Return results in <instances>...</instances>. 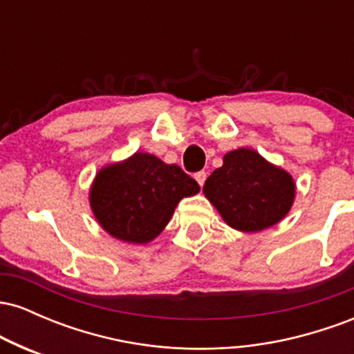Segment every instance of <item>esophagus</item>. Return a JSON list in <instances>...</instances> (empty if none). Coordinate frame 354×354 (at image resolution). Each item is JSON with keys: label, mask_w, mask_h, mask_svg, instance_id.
I'll return each instance as SVG.
<instances>
[{"label": "esophagus", "mask_w": 354, "mask_h": 354, "mask_svg": "<svg viewBox=\"0 0 354 354\" xmlns=\"http://www.w3.org/2000/svg\"><path fill=\"white\" fill-rule=\"evenodd\" d=\"M194 180L198 181V185L203 186V185H205V181H206V173L205 171H198L196 174H194Z\"/></svg>", "instance_id": "obj_1"}]
</instances>
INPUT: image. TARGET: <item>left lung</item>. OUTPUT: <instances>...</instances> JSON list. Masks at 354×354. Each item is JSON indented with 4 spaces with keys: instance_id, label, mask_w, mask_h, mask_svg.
Wrapping results in <instances>:
<instances>
[{
    "instance_id": "left-lung-1",
    "label": "left lung",
    "mask_w": 354,
    "mask_h": 354,
    "mask_svg": "<svg viewBox=\"0 0 354 354\" xmlns=\"http://www.w3.org/2000/svg\"><path fill=\"white\" fill-rule=\"evenodd\" d=\"M203 193L226 225L241 233H258L278 225L290 213L296 183L251 148H238L223 156L203 186Z\"/></svg>"
}]
</instances>
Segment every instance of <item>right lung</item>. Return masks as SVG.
<instances>
[{"label": "right lung", "instance_id": "add662e5", "mask_svg": "<svg viewBox=\"0 0 354 354\" xmlns=\"http://www.w3.org/2000/svg\"><path fill=\"white\" fill-rule=\"evenodd\" d=\"M200 193L198 183L180 166L136 151L96 173L89 208L109 236L146 245L166 228L183 198Z\"/></svg>", "mask_w": 354, "mask_h": 354}]
</instances>
